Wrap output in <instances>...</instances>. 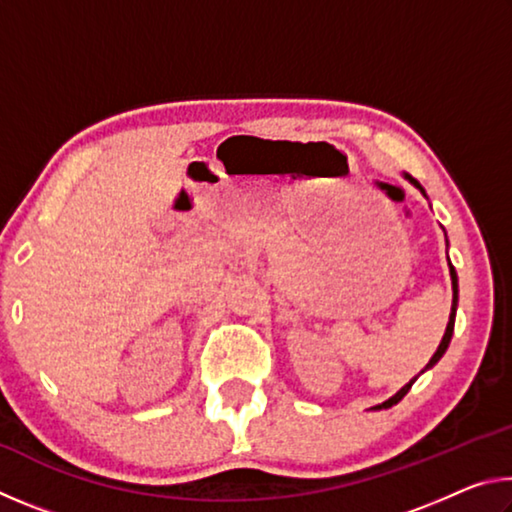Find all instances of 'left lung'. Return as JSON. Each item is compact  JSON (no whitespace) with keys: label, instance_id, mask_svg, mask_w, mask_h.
<instances>
[{"label":"left lung","instance_id":"8db88e82","mask_svg":"<svg viewBox=\"0 0 512 512\" xmlns=\"http://www.w3.org/2000/svg\"><path fill=\"white\" fill-rule=\"evenodd\" d=\"M404 178L406 180H409V183L411 185H415V187H418L420 189V192L424 194V189H422V185L418 183V180H415V178H411L409 176V173H404ZM424 196H427V194H424ZM449 275H452V291H454V298H452V314H449V323H447V329H445V336H443V341H440V345H438V350L436 352H433V357L429 359V363H427V368H433V366H436V363L440 361V357H443V354H445V350L449 348V341H452V334H454V318H456V305H458V277H456V271H454V266H452V262H449ZM413 381L415 379H411L409 381V384H406L404 388H400V391H397L393 397H391V400H386V402H381V404H377L375 406V409L379 411V409H391V406L393 404H397V402H400L402 400V397L406 395V393H409L411 391V386H413Z\"/></svg>","mask_w":512,"mask_h":512}]
</instances>
